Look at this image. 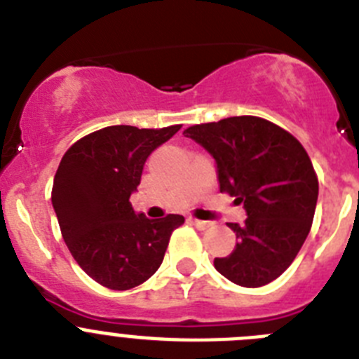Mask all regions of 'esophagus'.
I'll return each mask as SVG.
<instances>
[{"label":"esophagus","instance_id":"obj_1","mask_svg":"<svg viewBox=\"0 0 359 359\" xmlns=\"http://www.w3.org/2000/svg\"><path fill=\"white\" fill-rule=\"evenodd\" d=\"M190 222H192L194 226H196L197 229H208L210 226H212V222H208V220H199V219H190Z\"/></svg>","mask_w":359,"mask_h":359}]
</instances>
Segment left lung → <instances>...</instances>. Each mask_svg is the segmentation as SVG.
<instances>
[{
	"mask_svg": "<svg viewBox=\"0 0 359 359\" xmlns=\"http://www.w3.org/2000/svg\"><path fill=\"white\" fill-rule=\"evenodd\" d=\"M185 137L215 160L220 192L244 205V224H228L236 245L213 265L235 285L263 287L301 251L318 199L313 165L295 137L252 115L187 128Z\"/></svg>",
	"mask_w": 359,
	"mask_h": 359,
	"instance_id": "1",
	"label": "left lung"
}]
</instances>
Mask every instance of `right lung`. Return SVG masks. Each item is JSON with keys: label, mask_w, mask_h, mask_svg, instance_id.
Listing matches in <instances>:
<instances>
[{"label": "right lung", "mask_w": 359, "mask_h": 359, "mask_svg": "<svg viewBox=\"0 0 359 359\" xmlns=\"http://www.w3.org/2000/svg\"><path fill=\"white\" fill-rule=\"evenodd\" d=\"M180 128L108 126L72 144L62 158L53 210L72 258L103 287L128 290L147 281L162 265L170 233L185 220L174 213L147 219L130 203L149 154Z\"/></svg>", "instance_id": "obj_1"}]
</instances>
